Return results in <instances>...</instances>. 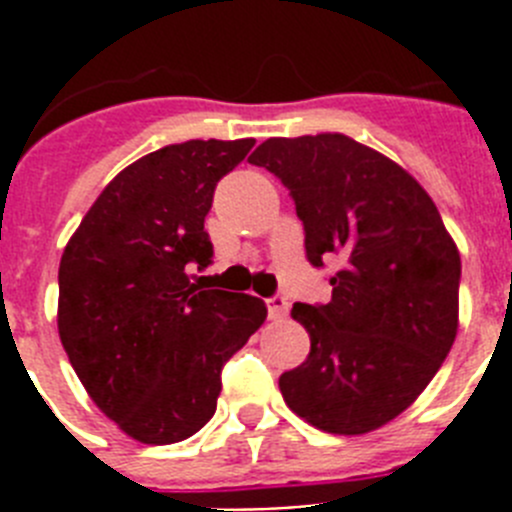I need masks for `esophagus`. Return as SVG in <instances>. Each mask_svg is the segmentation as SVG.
I'll use <instances>...</instances> for the list:
<instances>
[{"label":"esophagus","mask_w":512,"mask_h":512,"mask_svg":"<svg viewBox=\"0 0 512 512\" xmlns=\"http://www.w3.org/2000/svg\"><path fill=\"white\" fill-rule=\"evenodd\" d=\"M266 310H269V318L271 320H282L287 318L289 312V300L284 295H274L266 300Z\"/></svg>","instance_id":"obj_1"}]
</instances>
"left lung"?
Listing matches in <instances>:
<instances>
[{"label": "left lung", "mask_w": 512, "mask_h": 512, "mask_svg": "<svg viewBox=\"0 0 512 512\" xmlns=\"http://www.w3.org/2000/svg\"><path fill=\"white\" fill-rule=\"evenodd\" d=\"M289 189L312 266L338 256L325 305L295 302L310 354L279 377L292 413L359 436L408 410L454 346L461 259L408 171L341 133L269 138L248 158Z\"/></svg>", "instance_id": "8db88e82"}]
</instances>
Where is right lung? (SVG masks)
I'll return each instance as SVG.
<instances>
[{
    "label": "right lung",
    "mask_w": 512,
    "mask_h": 512,
    "mask_svg": "<svg viewBox=\"0 0 512 512\" xmlns=\"http://www.w3.org/2000/svg\"><path fill=\"white\" fill-rule=\"evenodd\" d=\"M253 138L187 140L138 158L84 215L58 266V336L120 431L166 446L215 415L220 374L266 320L259 297L200 289L217 182Z\"/></svg>",
    "instance_id": "obj_1"
}]
</instances>
